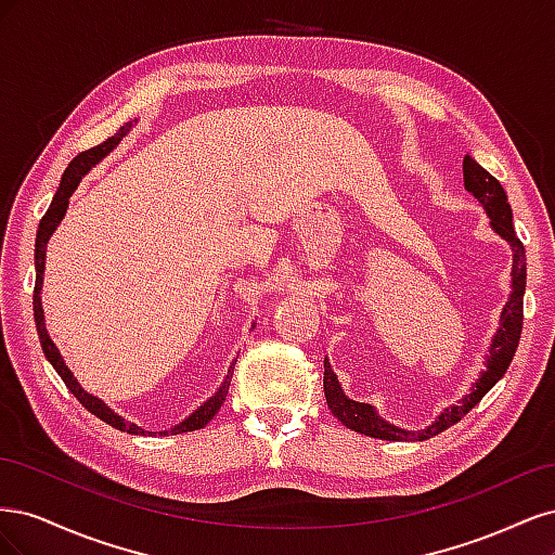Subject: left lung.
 I'll use <instances>...</instances> for the list:
<instances>
[{
	"mask_svg": "<svg viewBox=\"0 0 555 555\" xmlns=\"http://www.w3.org/2000/svg\"><path fill=\"white\" fill-rule=\"evenodd\" d=\"M463 184L465 190L479 201L486 215H489L491 229L512 247V292L505 308L500 312V324L489 345V354H486V367L475 379V384L469 386V393H465L456 405L444 408L426 428L408 430L386 422V418L379 416V412L373 405H367V402H359L345 396L338 375L333 373L328 359H324V396L328 402V410L333 412V416H338V422H343V426L367 435V438H379L389 442H422L433 438V435L447 430L449 426L459 424L461 418L493 389L498 379L507 373V367L516 354L520 328H524L526 249L514 231L512 206L505 190H502V184L469 155H465L463 159Z\"/></svg>",
	"mask_w": 555,
	"mask_h": 555,
	"instance_id": "left-lung-1",
	"label": "left lung"
}]
</instances>
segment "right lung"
<instances>
[{
	"label": "right lung",
	"instance_id": "add662e5",
	"mask_svg": "<svg viewBox=\"0 0 555 555\" xmlns=\"http://www.w3.org/2000/svg\"><path fill=\"white\" fill-rule=\"evenodd\" d=\"M139 120H131V122H125L120 129H117L115 137L106 139L104 143H99L96 147H90L86 150V153H80L72 159V164L66 166V171L60 180V188L53 196V204H50V208L46 210L43 220L39 224V231H37V245H35V268H37V282H35V322H37V333H39V340H41V349L46 359L50 361V365L55 367V373L62 377V382L66 384V389H69L80 402L82 408H86L88 412H92L94 416L102 418V422L111 424L113 428L117 430H125V433H131V435H153L150 430H143L141 426L131 424V422H125V418L117 414L115 410H111L106 402L102 398H96L92 393H88L82 386L78 384V379L74 377V373L69 371V365L64 363L60 349L55 347V343L50 340V333L46 328V317H43V306H41V287H43V273H46V247H48V241L50 236H53L55 229L60 227V222L64 220L66 215V208H69V198L72 194L78 190V184L82 180V176H86L88 171H92V166H96L99 162H102L104 157H108L113 150L120 145V141L127 137V133L131 131V127L137 125ZM255 328V326H251ZM231 377H233V363L229 367V373L224 377V382L220 384V389H217L206 402H201V405L188 416L182 418L180 424H176L171 430H162L159 435H178V433H190V430H198L204 428L210 418L220 412L222 402L227 400V393H229V384H231Z\"/></svg>",
	"mask_w": 555,
	"mask_h": 555
}]
</instances>
